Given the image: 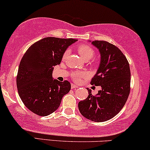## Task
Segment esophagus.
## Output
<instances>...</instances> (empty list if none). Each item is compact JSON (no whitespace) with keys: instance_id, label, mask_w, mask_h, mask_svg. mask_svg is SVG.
<instances>
[{"instance_id":"1","label":"esophagus","mask_w":150,"mask_h":150,"mask_svg":"<svg viewBox=\"0 0 150 150\" xmlns=\"http://www.w3.org/2000/svg\"><path fill=\"white\" fill-rule=\"evenodd\" d=\"M78 86H77V85H75V84H71V88H78Z\"/></svg>"}]
</instances>
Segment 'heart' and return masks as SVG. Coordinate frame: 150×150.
Returning a JSON list of instances; mask_svg holds the SVG:
<instances>
[{
	"instance_id": "heart-1",
	"label": "heart",
	"mask_w": 150,
	"mask_h": 150,
	"mask_svg": "<svg viewBox=\"0 0 150 150\" xmlns=\"http://www.w3.org/2000/svg\"><path fill=\"white\" fill-rule=\"evenodd\" d=\"M77 52H78L79 54L83 59L85 60V61H87V60L91 59L94 55V50L91 48L90 46L86 45H81L77 47ZM68 52L64 53V57H66V54H67ZM86 76V73H81V72H74V73L72 74V77L75 81H79L80 80L81 77H84Z\"/></svg>"
}]
</instances>
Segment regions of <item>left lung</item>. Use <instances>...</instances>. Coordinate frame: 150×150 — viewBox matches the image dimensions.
I'll list each match as a JSON object with an SVG mask.
<instances>
[{"mask_svg":"<svg viewBox=\"0 0 150 150\" xmlns=\"http://www.w3.org/2000/svg\"><path fill=\"white\" fill-rule=\"evenodd\" d=\"M91 43L99 50L100 62L91 84L102 88L95 96L87 88L88 97L79 102L78 108L86 118L101 122L112 118L124 107L130 92L131 73L128 61L118 48L105 41Z\"/></svg>","mask_w":150,"mask_h":150,"instance_id":"1","label":"left lung"}]
</instances>
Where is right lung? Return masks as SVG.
Instances as JSON below:
<instances>
[{
  "label": "right lung",
  "instance_id": "obj_1",
  "mask_svg": "<svg viewBox=\"0 0 150 150\" xmlns=\"http://www.w3.org/2000/svg\"><path fill=\"white\" fill-rule=\"evenodd\" d=\"M74 39L45 37L31 45L20 62L16 77L18 93L32 112L46 116L59 107L62 98L70 91L69 81L53 79L54 66L62 57Z\"/></svg>",
  "mask_w": 150,
  "mask_h": 150
}]
</instances>
